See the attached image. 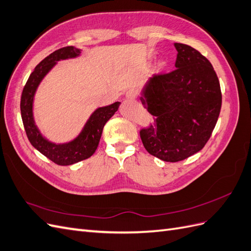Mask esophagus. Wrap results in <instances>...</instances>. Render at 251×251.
<instances>
[{
	"label": "esophagus",
	"instance_id": "obj_1",
	"mask_svg": "<svg viewBox=\"0 0 251 251\" xmlns=\"http://www.w3.org/2000/svg\"><path fill=\"white\" fill-rule=\"evenodd\" d=\"M138 97V90L135 88H130L128 89L126 92V99L128 100H134Z\"/></svg>",
	"mask_w": 251,
	"mask_h": 251
}]
</instances>
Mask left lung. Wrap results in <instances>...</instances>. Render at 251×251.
I'll use <instances>...</instances> for the list:
<instances>
[{"instance_id":"8db88e82","label":"left lung","mask_w":251,"mask_h":251,"mask_svg":"<svg viewBox=\"0 0 251 251\" xmlns=\"http://www.w3.org/2000/svg\"><path fill=\"white\" fill-rule=\"evenodd\" d=\"M176 68L154 75L141 102L154 120L140 130L147 151L178 162L201 150L216 127L222 106L220 82L211 63L186 44L175 43Z\"/></svg>"}]
</instances>
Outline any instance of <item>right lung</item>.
Returning <instances> with one entry per match:
<instances>
[{
	"mask_svg": "<svg viewBox=\"0 0 251 251\" xmlns=\"http://www.w3.org/2000/svg\"><path fill=\"white\" fill-rule=\"evenodd\" d=\"M80 53L81 50L74 46L63 47L50 53L34 68L24 86L22 97H21V116H22L28 140L42 154L61 166L71 165V164L86 160L96 152L104 125L113 116L120 106V102H116L109 106L100 107L91 114L82 132L74 141L65 143V144H54V143L47 141L41 134L38 127L34 124L32 113V103L35 90L43 77L49 73V70L55 65L56 62L75 58L80 55Z\"/></svg>",
	"mask_w": 251,
	"mask_h": 251,
	"instance_id": "right-lung-1",
	"label": "right lung"
}]
</instances>
